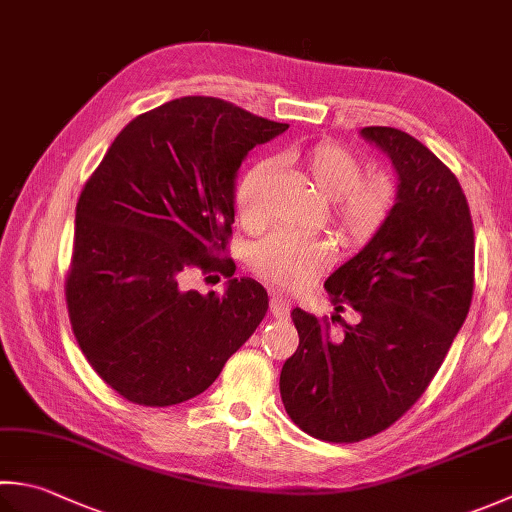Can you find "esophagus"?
Here are the masks:
<instances>
[{
    "instance_id": "esophagus-1",
    "label": "esophagus",
    "mask_w": 512,
    "mask_h": 512,
    "mask_svg": "<svg viewBox=\"0 0 512 512\" xmlns=\"http://www.w3.org/2000/svg\"><path fill=\"white\" fill-rule=\"evenodd\" d=\"M270 313H273V317H277V319L288 317V313H290V302H288L286 297L273 293V295H270Z\"/></svg>"
}]
</instances>
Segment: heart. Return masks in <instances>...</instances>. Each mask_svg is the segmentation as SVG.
<instances>
[{
    "label": "heart",
    "mask_w": 512,
    "mask_h": 512,
    "mask_svg": "<svg viewBox=\"0 0 512 512\" xmlns=\"http://www.w3.org/2000/svg\"><path fill=\"white\" fill-rule=\"evenodd\" d=\"M286 162L297 164L333 202L337 228L350 242H364L384 224L395 204V186L382 173L362 175V162L337 142H317L306 148L286 150ZM273 166L259 162L242 177L235 193V210L242 224H266L264 193ZM335 246L326 237L279 230L250 250V268L262 279L284 290H297L315 279L333 262Z\"/></svg>",
    "instance_id": "b5f03b06"
}]
</instances>
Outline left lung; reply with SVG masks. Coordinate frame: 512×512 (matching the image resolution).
Here are the masks:
<instances>
[{"label": "left lung", "mask_w": 512, "mask_h": 512, "mask_svg": "<svg viewBox=\"0 0 512 512\" xmlns=\"http://www.w3.org/2000/svg\"><path fill=\"white\" fill-rule=\"evenodd\" d=\"M362 137L390 157L399 184L373 239L324 284L337 313L350 306L359 319L335 337L295 308L299 346L279 375L288 417L335 444L382 433L422 397L475 286V230L457 177L404 130L368 126Z\"/></svg>", "instance_id": "left-lung-1"}]
</instances>
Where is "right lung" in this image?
<instances>
[{
	"mask_svg": "<svg viewBox=\"0 0 512 512\" xmlns=\"http://www.w3.org/2000/svg\"><path fill=\"white\" fill-rule=\"evenodd\" d=\"M286 128L224 99L179 97L137 115L90 175L66 306L88 364L128 402L204 393L264 319V286L217 253L233 235L239 166ZM188 267L222 269L227 293L184 291Z\"/></svg>",
	"mask_w": 512,
	"mask_h": 512,
	"instance_id": "1",
	"label": "right lung"
}]
</instances>
